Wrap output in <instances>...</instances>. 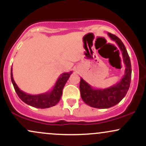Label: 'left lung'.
<instances>
[{
	"label": "left lung",
	"mask_w": 146,
	"mask_h": 146,
	"mask_svg": "<svg viewBox=\"0 0 146 146\" xmlns=\"http://www.w3.org/2000/svg\"><path fill=\"white\" fill-rule=\"evenodd\" d=\"M108 35L117 43L121 51L125 73L119 82L106 88H93L81 78L80 90L82 99L87 105L96 108H108L121 102L126 95L131 81V62L124 44L118 37L110 33Z\"/></svg>",
	"instance_id": "1"
}]
</instances>
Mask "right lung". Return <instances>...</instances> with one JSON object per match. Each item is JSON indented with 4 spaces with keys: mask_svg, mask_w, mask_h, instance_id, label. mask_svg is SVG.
Returning a JSON list of instances; mask_svg holds the SVG:
<instances>
[{
    "mask_svg": "<svg viewBox=\"0 0 146 146\" xmlns=\"http://www.w3.org/2000/svg\"><path fill=\"white\" fill-rule=\"evenodd\" d=\"M71 74L72 71H70L60 75L53 88L46 93L38 95H30L25 93L18 88L13 78L12 67L11 68V82L19 98L27 104L38 108H50L59 102L62 95L64 86Z\"/></svg>",
    "mask_w": 146,
    "mask_h": 146,
    "instance_id": "right-lung-1",
    "label": "right lung"
}]
</instances>
